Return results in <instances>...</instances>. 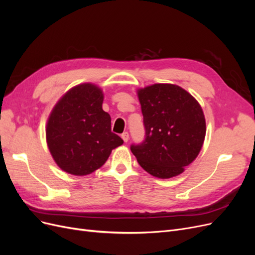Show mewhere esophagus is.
Segmentation results:
<instances>
[{"label":"esophagus","instance_id":"34e87169","mask_svg":"<svg viewBox=\"0 0 255 255\" xmlns=\"http://www.w3.org/2000/svg\"><path fill=\"white\" fill-rule=\"evenodd\" d=\"M121 138L123 139V141L125 142H128V132H125L122 135H121Z\"/></svg>","mask_w":255,"mask_h":255}]
</instances>
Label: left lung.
Returning <instances> with one entry per match:
<instances>
[{
  "instance_id": "obj_1",
  "label": "left lung",
  "mask_w": 255,
  "mask_h": 255,
  "mask_svg": "<svg viewBox=\"0 0 255 255\" xmlns=\"http://www.w3.org/2000/svg\"><path fill=\"white\" fill-rule=\"evenodd\" d=\"M141 105L145 138L130 145L144 170L159 179L184 172L199 155L206 125L201 105L182 87L153 84L137 89Z\"/></svg>"
}]
</instances>
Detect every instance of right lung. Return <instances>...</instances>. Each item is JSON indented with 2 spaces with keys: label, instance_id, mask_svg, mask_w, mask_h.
<instances>
[{
  "label": "right lung",
  "instance_id": "1",
  "mask_svg": "<svg viewBox=\"0 0 255 255\" xmlns=\"http://www.w3.org/2000/svg\"><path fill=\"white\" fill-rule=\"evenodd\" d=\"M103 100L101 88L84 83L68 90L53 107L45 136L51 155L63 171L90 174L123 143L111 130V116L102 109Z\"/></svg>",
  "mask_w": 255,
  "mask_h": 255
}]
</instances>
